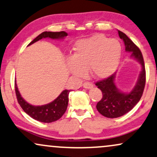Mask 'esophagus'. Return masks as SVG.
Here are the masks:
<instances>
[{"label": "esophagus", "instance_id": "esophagus-1", "mask_svg": "<svg viewBox=\"0 0 157 157\" xmlns=\"http://www.w3.org/2000/svg\"><path fill=\"white\" fill-rule=\"evenodd\" d=\"M83 86H84L85 89H91L92 87L93 86V84H92L91 82H84V84H83Z\"/></svg>", "mask_w": 157, "mask_h": 157}]
</instances>
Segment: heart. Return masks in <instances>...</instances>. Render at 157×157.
<instances>
[{"label":"heart","instance_id":"obj_1","mask_svg":"<svg viewBox=\"0 0 157 157\" xmlns=\"http://www.w3.org/2000/svg\"><path fill=\"white\" fill-rule=\"evenodd\" d=\"M121 43L115 39L96 34L76 43L74 54L67 61L70 71L77 76L90 73L96 78H105L116 71L121 60Z\"/></svg>","mask_w":157,"mask_h":157}]
</instances>
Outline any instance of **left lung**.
<instances>
[{
  "label": "left lung",
  "instance_id": "left-lung-1",
  "mask_svg": "<svg viewBox=\"0 0 157 157\" xmlns=\"http://www.w3.org/2000/svg\"><path fill=\"white\" fill-rule=\"evenodd\" d=\"M120 38L123 40L125 49L132 52L131 56L137 59L142 66V71L133 90L125 93L120 91L115 85V74L95 83V85L101 90L102 98L98 102L96 108L102 115L109 118L121 117L133 109L140 100L145 85V69L144 60L140 50L122 31H118Z\"/></svg>",
  "mask_w": 157,
  "mask_h": 157
}]
</instances>
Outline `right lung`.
<instances>
[{"instance_id":"1","label":"right lung","mask_w":157,"mask_h":157,"mask_svg":"<svg viewBox=\"0 0 157 157\" xmlns=\"http://www.w3.org/2000/svg\"><path fill=\"white\" fill-rule=\"evenodd\" d=\"M67 36L65 31L59 32H51V31H44L42 34L36 36L34 40H32L29 45L42 38H51L54 40L63 39L64 36ZM15 93L18 103L23 109V111L29 115L30 117L36 121L42 123H52L62 117L67 109L68 105V95L71 90H65L62 92V93L52 102L49 104L42 105V106H33L27 103L21 97L20 92L18 91L17 86L15 83L14 84Z\"/></svg>"}]
</instances>
